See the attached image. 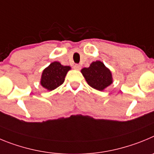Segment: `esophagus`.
Instances as JSON below:
<instances>
[{
	"label": "esophagus",
	"mask_w": 154,
	"mask_h": 154,
	"mask_svg": "<svg viewBox=\"0 0 154 154\" xmlns=\"http://www.w3.org/2000/svg\"><path fill=\"white\" fill-rule=\"evenodd\" d=\"M74 68L76 69V70H80V68H81V66L79 64H74Z\"/></svg>",
	"instance_id": "obj_1"
}]
</instances>
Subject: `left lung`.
Wrapping results in <instances>:
<instances>
[{"label": "left lung", "instance_id": "obj_1", "mask_svg": "<svg viewBox=\"0 0 154 154\" xmlns=\"http://www.w3.org/2000/svg\"><path fill=\"white\" fill-rule=\"evenodd\" d=\"M87 84L94 89L103 91L112 84L111 72L101 61L93 62L89 67L81 70Z\"/></svg>", "mask_w": 154, "mask_h": 154}]
</instances>
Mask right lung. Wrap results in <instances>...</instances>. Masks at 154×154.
Wrapping results in <instances>:
<instances>
[{"instance_id":"right-lung-1","label":"right lung","mask_w":154,"mask_h":154,"mask_svg":"<svg viewBox=\"0 0 154 154\" xmlns=\"http://www.w3.org/2000/svg\"><path fill=\"white\" fill-rule=\"evenodd\" d=\"M70 69L69 66H63L59 62L51 63L43 71L41 85L49 91H53L64 82L66 74Z\"/></svg>"}]
</instances>
